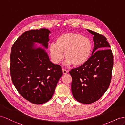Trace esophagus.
Masks as SVG:
<instances>
[{
  "label": "esophagus",
  "instance_id": "esophagus-1",
  "mask_svg": "<svg viewBox=\"0 0 125 125\" xmlns=\"http://www.w3.org/2000/svg\"><path fill=\"white\" fill-rule=\"evenodd\" d=\"M62 72H63V74H67V73H68V71H67V70H65V69H63V70H62Z\"/></svg>",
  "mask_w": 125,
  "mask_h": 125
}]
</instances>
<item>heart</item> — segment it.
Instances as JSON below:
<instances>
[{"instance_id":"heart-1","label":"heart","mask_w":125,"mask_h":125,"mask_svg":"<svg viewBox=\"0 0 125 125\" xmlns=\"http://www.w3.org/2000/svg\"><path fill=\"white\" fill-rule=\"evenodd\" d=\"M49 54L52 62L59 64L64 57L68 64L79 66L87 62L91 56L92 44L88 38L77 33L61 35L51 44Z\"/></svg>"}]
</instances>
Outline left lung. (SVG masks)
I'll return each instance as SVG.
<instances>
[{
    "mask_svg": "<svg viewBox=\"0 0 125 125\" xmlns=\"http://www.w3.org/2000/svg\"><path fill=\"white\" fill-rule=\"evenodd\" d=\"M94 35L91 56L82 65L69 72L72 78L71 90L78 101L90 104L97 101L109 87L114 57L110 46L103 35L90 30Z\"/></svg>",
    "mask_w": 125,
    "mask_h": 125,
    "instance_id": "obj_1",
    "label": "left lung"
}]
</instances>
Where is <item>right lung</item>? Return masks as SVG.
<instances>
[{"label": "right lung", "mask_w": 125, "mask_h": 125, "mask_svg": "<svg viewBox=\"0 0 125 125\" xmlns=\"http://www.w3.org/2000/svg\"><path fill=\"white\" fill-rule=\"evenodd\" d=\"M50 31L46 28L24 32L12 45L10 72L12 83L20 94L31 103L44 104L52 98L60 78L61 67L50 61L45 50Z\"/></svg>", "instance_id": "right-lung-1"}]
</instances>
